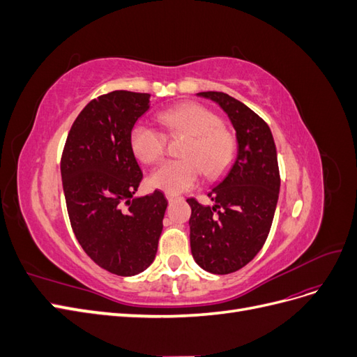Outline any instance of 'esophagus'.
<instances>
[{"instance_id":"obj_1","label":"esophagus","mask_w":357,"mask_h":357,"mask_svg":"<svg viewBox=\"0 0 357 357\" xmlns=\"http://www.w3.org/2000/svg\"><path fill=\"white\" fill-rule=\"evenodd\" d=\"M167 199H168V202H174L176 199H178V195H174V193H167Z\"/></svg>"}]
</instances>
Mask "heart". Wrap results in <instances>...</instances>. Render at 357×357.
Here are the masks:
<instances>
[{"mask_svg": "<svg viewBox=\"0 0 357 357\" xmlns=\"http://www.w3.org/2000/svg\"><path fill=\"white\" fill-rule=\"evenodd\" d=\"M159 122L169 135H189L181 156L167 160L149 178L150 186L167 193H181L197 185L201 171L208 178H218L228 169L235 155V139L222 126V119L197 102H183L162 112ZM129 143L138 160L153 165L165 155L167 137L156 128L137 123Z\"/></svg>", "mask_w": 357, "mask_h": 357, "instance_id": "b5f03b06", "label": "heart"}]
</instances>
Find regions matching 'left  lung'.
I'll use <instances>...</instances> for the list:
<instances>
[{
    "instance_id": "obj_1",
    "label": "left lung",
    "mask_w": 357,
    "mask_h": 357,
    "mask_svg": "<svg viewBox=\"0 0 357 357\" xmlns=\"http://www.w3.org/2000/svg\"><path fill=\"white\" fill-rule=\"evenodd\" d=\"M218 102L236 132V159L208 197L213 207L189 198L190 250L195 262L213 274L245 266L264 247L280 192L277 150L262 117L223 92H199Z\"/></svg>"
}]
</instances>
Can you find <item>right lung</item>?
<instances>
[{
  "mask_svg": "<svg viewBox=\"0 0 357 357\" xmlns=\"http://www.w3.org/2000/svg\"><path fill=\"white\" fill-rule=\"evenodd\" d=\"M150 95L113 91L75 119L61 158L63 195L75 238L105 271L131 277L155 261L168 201L155 190L134 198L142 183L129 143Z\"/></svg>",
  "mask_w": 357,
  "mask_h": 357,
  "instance_id": "1",
  "label": "right lung"
}]
</instances>
